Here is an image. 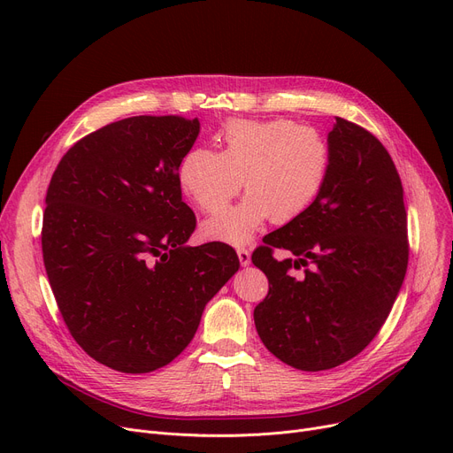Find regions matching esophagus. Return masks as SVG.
<instances>
[{
    "label": "esophagus",
    "instance_id": "1",
    "mask_svg": "<svg viewBox=\"0 0 453 453\" xmlns=\"http://www.w3.org/2000/svg\"><path fill=\"white\" fill-rule=\"evenodd\" d=\"M236 255H239V260H241L242 266H250L251 265V253H250V250L239 248V250H236Z\"/></svg>",
    "mask_w": 453,
    "mask_h": 453
}]
</instances>
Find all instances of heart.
Masks as SVG:
<instances>
[{"label": "heart", "instance_id": "heart-1", "mask_svg": "<svg viewBox=\"0 0 453 453\" xmlns=\"http://www.w3.org/2000/svg\"><path fill=\"white\" fill-rule=\"evenodd\" d=\"M222 150H188L178 166L187 198L203 212L220 211L244 180L248 195L203 222L209 241L233 246L250 242L270 219L287 226L301 219L325 188L332 152L314 127L288 119H234L219 137Z\"/></svg>", "mask_w": 453, "mask_h": 453}]
</instances>
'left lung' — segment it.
I'll list each match as a JSON object with an SVG mask.
<instances>
[{
    "label": "left lung",
    "instance_id": "8db88e82",
    "mask_svg": "<svg viewBox=\"0 0 453 453\" xmlns=\"http://www.w3.org/2000/svg\"><path fill=\"white\" fill-rule=\"evenodd\" d=\"M330 171L301 219L266 234L251 260L270 290L255 306L266 349L301 371L338 367L388 319L408 268V212L396 166L371 132L336 117ZM294 259L277 261L273 250ZM311 265L297 280L292 269Z\"/></svg>",
    "mask_w": 453,
    "mask_h": 453
}]
</instances>
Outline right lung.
<instances>
[{
  "instance_id": "obj_1",
  "label": "right lung",
  "mask_w": 453,
  "mask_h": 453,
  "mask_svg": "<svg viewBox=\"0 0 453 453\" xmlns=\"http://www.w3.org/2000/svg\"><path fill=\"white\" fill-rule=\"evenodd\" d=\"M198 134V119H123L77 141L47 188L51 290L71 336L110 369L171 364L239 272L231 246L185 244L196 217L181 200L178 166Z\"/></svg>"
}]
</instances>
